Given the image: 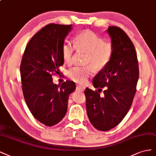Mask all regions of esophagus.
I'll use <instances>...</instances> for the list:
<instances>
[{"label":"esophagus","instance_id":"1","mask_svg":"<svg viewBox=\"0 0 156 156\" xmlns=\"http://www.w3.org/2000/svg\"><path fill=\"white\" fill-rule=\"evenodd\" d=\"M85 87L83 86V85H78L76 86V89L78 91H83L85 90Z\"/></svg>","mask_w":156,"mask_h":156}]
</instances>
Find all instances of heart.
Instances as JSON below:
<instances>
[{
  "label": "heart",
  "mask_w": 156,
  "mask_h": 156,
  "mask_svg": "<svg viewBox=\"0 0 156 156\" xmlns=\"http://www.w3.org/2000/svg\"><path fill=\"white\" fill-rule=\"evenodd\" d=\"M75 48L87 53L85 58V67H74L68 72V76L74 82L84 83L90 76L92 69L94 71H101L107 66L113 54V47L109 43L91 31L80 33L75 38L74 45L71 43H65L62 52L64 62L72 63Z\"/></svg>",
  "instance_id": "obj_1"
}]
</instances>
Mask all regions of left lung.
Listing matches in <instances>:
<instances>
[{"label": "left lung", "instance_id": "obj_1", "mask_svg": "<svg viewBox=\"0 0 156 156\" xmlns=\"http://www.w3.org/2000/svg\"><path fill=\"white\" fill-rule=\"evenodd\" d=\"M111 37L113 54L108 65L93 80L100 90H85L87 116L93 126L108 131L116 126L128 113L136 92L139 65L134 45L127 34L117 27L106 30ZM104 87L105 96L99 93Z\"/></svg>", "mask_w": 156, "mask_h": 156}]
</instances>
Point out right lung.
I'll return each mask as SVG.
<instances>
[{
	"label": "right lung",
	"mask_w": 156,
	"mask_h": 156,
	"mask_svg": "<svg viewBox=\"0 0 156 156\" xmlns=\"http://www.w3.org/2000/svg\"><path fill=\"white\" fill-rule=\"evenodd\" d=\"M73 25L49 24L36 34L25 48L20 67L25 101L33 116L47 126L59 123L67 111L74 82L55 84L53 73L63 65L62 49Z\"/></svg>",
	"instance_id": "add662e5"
}]
</instances>
